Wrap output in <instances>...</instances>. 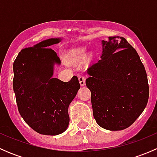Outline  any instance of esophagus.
Listing matches in <instances>:
<instances>
[{"label": "esophagus", "instance_id": "34e87169", "mask_svg": "<svg viewBox=\"0 0 157 157\" xmlns=\"http://www.w3.org/2000/svg\"><path fill=\"white\" fill-rule=\"evenodd\" d=\"M85 81H86V79L83 76H80L79 77V82H80V84L81 86H83L85 85Z\"/></svg>", "mask_w": 157, "mask_h": 157}]
</instances>
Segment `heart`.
Returning <instances> with one entry per match:
<instances>
[{"instance_id": "obj_1", "label": "heart", "mask_w": 157, "mask_h": 157, "mask_svg": "<svg viewBox=\"0 0 157 157\" xmlns=\"http://www.w3.org/2000/svg\"><path fill=\"white\" fill-rule=\"evenodd\" d=\"M71 55L74 58H80L83 57L85 54V49L84 48H77L73 50L71 52Z\"/></svg>"}]
</instances>
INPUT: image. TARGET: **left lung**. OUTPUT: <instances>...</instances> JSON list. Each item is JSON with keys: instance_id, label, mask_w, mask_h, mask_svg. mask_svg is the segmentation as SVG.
<instances>
[{"instance_id": "obj_1", "label": "left lung", "mask_w": 157, "mask_h": 157, "mask_svg": "<svg viewBox=\"0 0 157 157\" xmlns=\"http://www.w3.org/2000/svg\"><path fill=\"white\" fill-rule=\"evenodd\" d=\"M100 59L90 65L86 85L96 123L109 131L131 126L146 107L149 86L144 66L124 38L102 40Z\"/></svg>"}]
</instances>
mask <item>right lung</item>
<instances>
[{"mask_svg": "<svg viewBox=\"0 0 157 157\" xmlns=\"http://www.w3.org/2000/svg\"><path fill=\"white\" fill-rule=\"evenodd\" d=\"M63 38H52L20 52L13 65V87L20 115L39 134L58 135L68 127V107L80 88L77 77L68 82L53 77L61 65L49 46Z\"/></svg>", "mask_w": 157, "mask_h": 157, "instance_id": "add662e5", "label": "right lung"}]
</instances>
